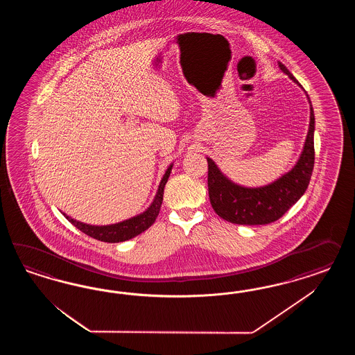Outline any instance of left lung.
<instances>
[{
    "mask_svg": "<svg viewBox=\"0 0 355 355\" xmlns=\"http://www.w3.org/2000/svg\"><path fill=\"white\" fill-rule=\"evenodd\" d=\"M279 66L291 80L300 85L285 64L279 62ZM309 103L310 128L300 160L291 171L279 177L275 182L254 189L239 186L226 178L220 172L215 162L207 157L209 200L216 214L221 218L239 225H266L279 220L291 205H295L301 199L302 195L309 187L315 162V116L310 97Z\"/></svg>",
    "mask_w": 355,
    "mask_h": 355,
    "instance_id": "left-lung-1",
    "label": "left lung"
}]
</instances>
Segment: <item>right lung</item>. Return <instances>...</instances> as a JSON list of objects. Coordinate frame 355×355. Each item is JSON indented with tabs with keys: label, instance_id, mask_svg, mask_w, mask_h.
I'll list each match as a JSON object with an SVG mask.
<instances>
[{
	"label": "right lung",
	"instance_id": "1",
	"mask_svg": "<svg viewBox=\"0 0 355 355\" xmlns=\"http://www.w3.org/2000/svg\"><path fill=\"white\" fill-rule=\"evenodd\" d=\"M173 164L166 169V172L162 177V182L159 186L157 193L152 202V205L148 207L147 211H144L143 214L131 217L129 220H125L119 224H113V225L95 226L87 225L80 221H76L74 218L64 215V217L78 227L80 232H83L87 236H92L95 239H98L101 242H107V243H119L131 239L134 236H138L140 233H143L144 230H147L156 220V217L160 212L162 208V196H164V187L168 182V178L172 172Z\"/></svg>",
	"mask_w": 355,
	"mask_h": 355
}]
</instances>
